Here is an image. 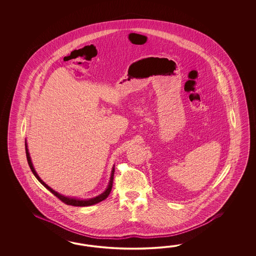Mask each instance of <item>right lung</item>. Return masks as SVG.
Masks as SVG:
<instances>
[{"instance_id": "right-lung-1", "label": "right lung", "mask_w": 256, "mask_h": 256, "mask_svg": "<svg viewBox=\"0 0 256 256\" xmlns=\"http://www.w3.org/2000/svg\"><path fill=\"white\" fill-rule=\"evenodd\" d=\"M25 150H26L27 162H28V164H29V166H30V168H31L34 176L36 178V179L38 180L39 182H40L43 186H45L46 188H48L52 194H54L55 196H56L58 199H60L62 202H64V204H68V206H93V204H98V202H100L105 200V199L108 197V194H110V190H112V183H114V167L112 170V174H110V183H108V188H107V190H106L103 194H101L100 195H98V196H96V197H94L92 199L80 200V199H76V198L66 197V196H64L62 194L56 192L50 186H48L46 183L39 178L38 174H36V172L34 166H32V163L31 162V158H30V154H29V152H28V148H27V144H26V142H25Z\"/></svg>"}]
</instances>
